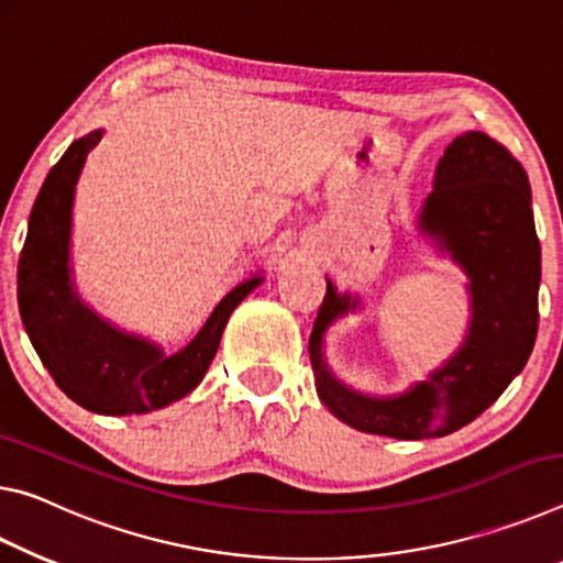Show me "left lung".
I'll list each match as a JSON object with an SVG mask.
<instances>
[{"instance_id":"obj_1","label":"left lung","mask_w":563,"mask_h":563,"mask_svg":"<svg viewBox=\"0 0 563 563\" xmlns=\"http://www.w3.org/2000/svg\"><path fill=\"white\" fill-rule=\"evenodd\" d=\"M417 229L468 279L472 317L456 352L396 394H366L336 379L324 356L327 331L349 311L362 309V297L342 294L331 279L309 336L324 407L366 434L413 441L446 437L499 399L537 342L541 284L529 177L484 132H466L446 146Z\"/></svg>"}]
</instances>
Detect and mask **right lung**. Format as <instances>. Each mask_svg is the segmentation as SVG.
<instances>
[{
    "label": "right lung",
    "instance_id": "1",
    "mask_svg": "<svg viewBox=\"0 0 563 563\" xmlns=\"http://www.w3.org/2000/svg\"><path fill=\"white\" fill-rule=\"evenodd\" d=\"M104 129L69 144L32 207L16 272L22 321L59 389L87 411L132 417L169 407L205 379L232 311L264 282L262 272L229 289L187 344H162L114 327L81 301L71 279V211L87 154Z\"/></svg>",
    "mask_w": 563,
    "mask_h": 563
}]
</instances>
